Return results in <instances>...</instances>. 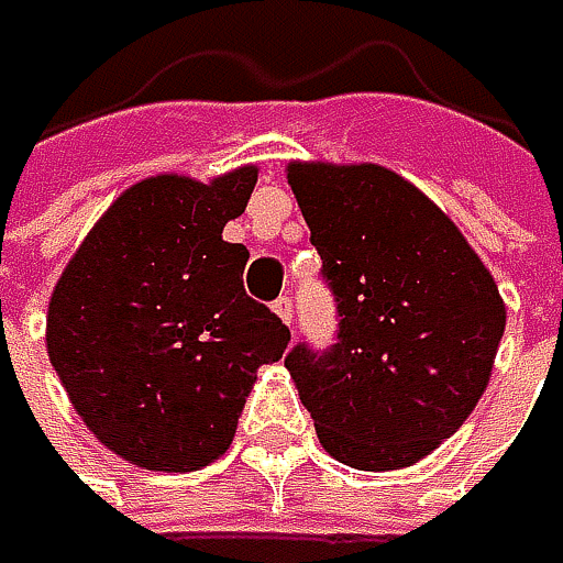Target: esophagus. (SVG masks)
I'll return each mask as SVG.
<instances>
[{"instance_id":"obj_1","label":"esophagus","mask_w":563,"mask_h":563,"mask_svg":"<svg viewBox=\"0 0 563 563\" xmlns=\"http://www.w3.org/2000/svg\"><path fill=\"white\" fill-rule=\"evenodd\" d=\"M274 312L289 325V322H292V299H289V296H280V299L274 302Z\"/></svg>"}]
</instances>
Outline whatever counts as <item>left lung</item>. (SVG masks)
<instances>
[{"label":"left lung","mask_w":563,"mask_h":563,"mask_svg":"<svg viewBox=\"0 0 563 563\" xmlns=\"http://www.w3.org/2000/svg\"><path fill=\"white\" fill-rule=\"evenodd\" d=\"M335 292L339 342L286 355L322 450L368 473L433 453L473 413L506 332L499 286L460 228L397 172L289 163Z\"/></svg>","instance_id":"1"}]
</instances>
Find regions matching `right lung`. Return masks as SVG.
Listing matches in <instances>:
<instances>
[{"label": "right lung", "instance_id": "right-lung-1", "mask_svg": "<svg viewBox=\"0 0 563 563\" xmlns=\"http://www.w3.org/2000/svg\"><path fill=\"white\" fill-rule=\"evenodd\" d=\"M257 166L211 181L153 175L130 185L67 261L45 345L87 430L156 473H191L234 440L261 365L289 329L244 292V214Z\"/></svg>", "mask_w": 563, "mask_h": 563}]
</instances>
